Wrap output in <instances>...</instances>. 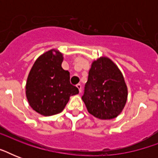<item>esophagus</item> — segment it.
Instances as JSON below:
<instances>
[{"label":"esophagus","instance_id":"esophagus-1","mask_svg":"<svg viewBox=\"0 0 158 158\" xmlns=\"http://www.w3.org/2000/svg\"><path fill=\"white\" fill-rule=\"evenodd\" d=\"M76 87H77V89H79V93H81V91H82V85L80 84H78L76 85Z\"/></svg>","mask_w":158,"mask_h":158}]
</instances>
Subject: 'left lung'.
I'll return each instance as SVG.
<instances>
[{"instance_id": "8db88e82", "label": "left lung", "mask_w": 158, "mask_h": 158, "mask_svg": "<svg viewBox=\"0 0 158 158\" xmlns=\"http://www.w3.org/2000/svg\"><path fill=\"white\" fill-rule=\"evenodd\" d=\"M128 90L122 73L107 57L92 63L82 97L88 111L101 120L116 117L125 107Z\"/></svg>"}]
</instances>
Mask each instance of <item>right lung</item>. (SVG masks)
<instances>
[{
  "mask_svg": "<svg viewBox=\"0 0 158 158\" xmlns=\"http://www.w3.org/2000/svg\"><path fill=\"white\" fill-rule=\"evenodd\" d=\"M63 55L50 50L36 60L26 83V97L30 106L48 116L61 112L69 97L79 89L69 82V72L61 67Z\"/></svg>",
  "mask_w": 158,
  "mask_h": 158,
  "instance_id": "obj_1",
  "label": "right lung"
}]
</instances>
